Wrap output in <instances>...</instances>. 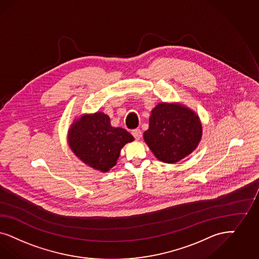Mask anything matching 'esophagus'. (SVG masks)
<instances>
[{
  "label": "esophagus",
  "instance_id": "obj_1",
  "mask_svg": "<svg viewBox=\"0 0 259 259\" xmlns=\"http://www.w3.org/2000/svg\"><path fill=\"white\" fill-rule=\"evenodd\" d=\"M132 135L134 136L135 139L136 140H140L141 138H142V136H143V133H142V131H141V129H134V130H132Z\"/></svg>",
  "mask_w": 259,
  "mask_h": 259
}]
</instances>
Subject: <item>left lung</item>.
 I'll use <instances>...</instances> for the list:
<instances>
[{
    "mask_svg": "<svg viewBox=\"0 0 259 259\" xmlns=\"http://www.w3.org/2000/svg\"><path fill=\"white\" fill-rule=\"evenodd\" d=\"M202 124L194 112L180 104L160 103L152 110L145 143L156 158L174 163L187 157L200 143Z\"/></svg>",
    "mask_w": 259,
    "mask_h": 259,
    "instance_id": "8db88e82",
    "label": "left lung"
}]
</instances>
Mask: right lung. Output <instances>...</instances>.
<instances>
[{"mask_svg":"<svg viewBox=\"0 0 259 259\" xmlns=\"http://www.w3.org/2000/svg\"><path fill=\"white\" fill-rule=\"evenodd\" d=\"M134 141L122 128L112 127L103 113L84 116L72 123L68 142L73 153L95 169L106 172L116 163L121 148Z\"/></svg>","mask_w":259,"mask_h":259,"instance_id":"1","label":"right lung"}]
</instances>
